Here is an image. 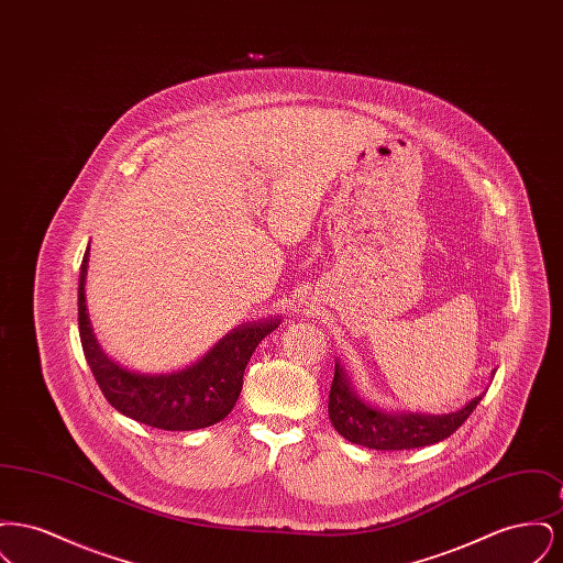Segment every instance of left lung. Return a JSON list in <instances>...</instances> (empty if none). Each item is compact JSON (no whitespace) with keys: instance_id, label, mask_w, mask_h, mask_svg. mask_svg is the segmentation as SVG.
<instances>
[{"instance_id":"obj_1","label":"left lung","mask_w":563,"mask_h":563,"mask_svg":"<svg viewBox=\"0 0 563 563\" xmlns=\"http://www.w3.org/2000/svg\"><path fill=\"white\" fill-rule=\"evenodd\" d=\"M483 395L466 402L457 411L441 416L418 411H388L363 401L354 393L349 375L340 367V361H335V375L329 393V418L333 429L344 439H349L350 443L386 452L413 450L448 439L464 424V420L482 401Z\"/></svg>"}]
</instances>
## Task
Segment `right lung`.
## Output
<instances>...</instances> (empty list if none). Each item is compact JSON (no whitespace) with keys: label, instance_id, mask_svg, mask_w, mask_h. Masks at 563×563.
<instances>
[{"label":"right lung","instance_id":"obj_1","mask_svg":"<svg viewBox=\"0 0 563 563\" xmlns=\"http://www.w3.org/2000/svg\"><path fill=\"white\" fill-rule=\"evenodd\" d=\"M90 242L81 260L78 324L81 349L101 393L120 413L162 430H198L221 422L239 401L251 354L280 319L244 322L225 333L196 363L170 374H136L111 361L97 342L86 308Z\"/></svg>","mask_w":563,"mask_h":563}]
</instances>
